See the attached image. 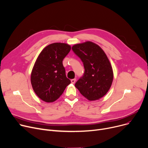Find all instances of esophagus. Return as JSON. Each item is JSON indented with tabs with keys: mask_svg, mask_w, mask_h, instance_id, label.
<instances>
[{
	"mask_svg": "<svg viewBox=\"0 0 148 148\" xmlns=\"http://www.w3.org/2000/svg\"><path fill=\"white\" fill-rule=\"evenodd\" d=\"M75 82H76V79H71V82H72V84H75Z\"/></svg>",
	"mask_w": 148,
	"mask_h": 148,
	"instance_id": "34e87169",
	"label": "esophagus"
}]
</instances>
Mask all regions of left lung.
<instances>
[{
	"label": "left lung",
	"mask_w": 148,
	"mask_h": 148,
	"mask_svg": "<svg viewBox=\"0 0 148 148\" xmlns=\"http://www.w3.org/2000/svg\"><path fill=\"white\" fill-rule=\"evenodd\" d=\"M84 64L85 72L75 87L88 100H99L109 90L114 73L104 51L90 41L74 45L72 48Z\"/></svg>",
	"instance_id": "8db88e82"
}]
</instances>
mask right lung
Wrapping results in <instances>:
<instances>
[{
	"mask_svg": "<svg viewBox=\"0 0 148 148\" xmlns=\"http://www.w3.org/2000/svg\"><path fill=\"white\" fill-rule=\"evenodd\" d=\"M71 49L67 43H53L43 48L38 57L30 79L34 92L42 100L56 101L71 84L63 65V60Z\"/></svg>",
	"mask_w": 148,
	"mask_h": 148,
	"instance_id": "right-lung-1",
	"label": "right lung"
}]
</instances>
